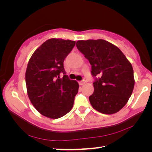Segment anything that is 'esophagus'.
<instances>
[{"mask_svg": "<svg viewBox=\"0 0 152 152\" xmlns=\"http://www.w3.org/2000/svg\"><path fill=\"white\" fill-rule=\"evenodd\" d=\"M85 83H86V81L85 80H82V81H80V82H79V84H80V85H84Z\"/></svg>", "mask_w": 152, "mask_h": 152, "instance_id": "34e87169", "label": "esophagus"}]
</instances>
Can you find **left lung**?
<instances>
[{
	"label": "left lung",
	"mask_w": 152,
	"mask_h": 152,
	"mask_svg": "<svg viewBox=\"0 0 152 152\" xmlns=\"http://www.w3.org/2000/svg\"><path fill=\"white\" fill-rule=\"evenodd\" d=\"M77 49L91 65L94 92L89 97L91 104L104 114L117 113L124 107L134 87V70L117 46L103 39L77 41Z\"/></svg>",
	"instance_id": "left-lung-1"
}]
</instances>
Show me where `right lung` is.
<instances>
[{
    "instance_id": "right-lung-1",
    "label": "right lung",
    "mask_w": 152,
    "mask_h": 152,
    "mask_svg": "<svg viewBox=\"0 0 152 152\" xmlns=\"http://www.w3.org/2000/svg\"><path fill=\"white\" fill-rule=\"evenodd\" d=\"M75 45V41L68 39H48L34 51L28 62L26 83L29 99L47 118H61L73 106L79 84L66 75L64 61ZM60 73L64 74L62 78Z\"/></svg>"
}]
</instances>
